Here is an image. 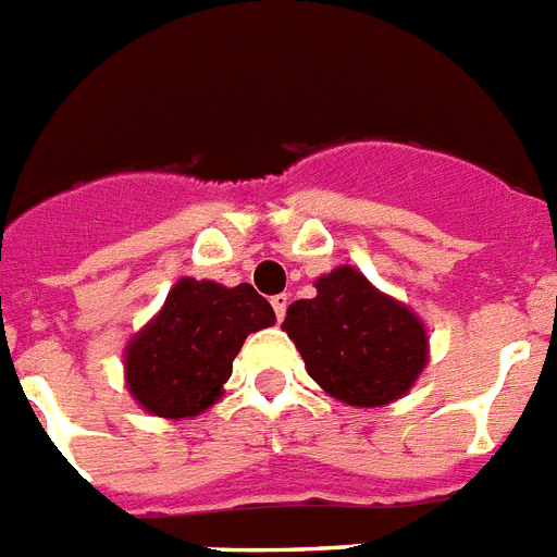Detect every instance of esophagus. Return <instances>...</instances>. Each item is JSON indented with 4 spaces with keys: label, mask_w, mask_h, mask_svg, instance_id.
<instances>
[{
    "label": "esophagus",
    "mask_w": 557,
    "mask_h": 557,
    "mask_svg": "<svg viewBox=\"0 0 557 557\" xmlns=\"http://www.w3.org/2000/svg\"><path fill=\"white\" fill-rule=\"evenodd\" d=\"M288 302H292V297H288V294H277V297H271V306H274V314H277V320H283V317H286Z\"/></svg>",
    "instance_id": "esophagus-1"
}]
</instances>
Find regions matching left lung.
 <instances>
[{
    "label": "left lung",
    "mask_w": 557,
    "mask_h": 557,
    "mask_svg": "<svg viewBox=\"0 0 557 557\" xmlns=\"http://www.w3.org/2000/svg\"><path fill=\"white\" fill-rule=\"evenodd\" d=\"M314 288L317 297L292 302L283 322L308 376L354 408H382L408 394L430 359L422 317L354 265H336Z\"/></svg>",
    "instance_id": "8db88e82"
}]
</instances>
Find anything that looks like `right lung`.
<instances>
[{
    "label": "right lung",
    "mask_w": 557,
    "mask_h": 557,
    "mask_svg": "<svg viewBox=\"0 0 557 557\" xmlns=\"http://www.w3.org/2000/svg\"><path fill=\"white\" fill-rule=\"evenodd\" d=\"M269 325L274 308L249 283L181 277L124 348L129 396L161 419L203 413L223 396L246 336Z\"/></svg>",
    "instance_id": "1"
}]
</instances>
